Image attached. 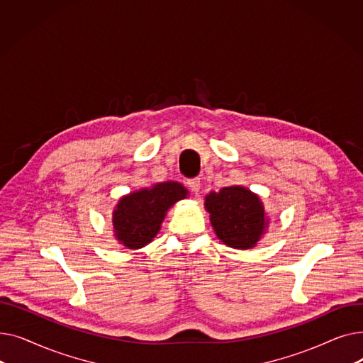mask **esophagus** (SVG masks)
Listing matches in <instances>:
<instances>
[{"mask_svg":"<svg viewBox=\"0 0 363 363\" xmlns=\"http://www.w3.org/2000/svg\"><path fill=\"white\" fill-rule=\"evenodd\" d=\"M188 186H189V189H191V191H193L196 196H199V194H200V186H201V182H200V179H199V178L189 179V181H188Z\"/></svg>","mask_w":363,"mask_h":363,"instance_id":"34e87169","label":"esophagus"}]
</instances>
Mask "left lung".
I'll use <instances>...</instances> for the list:
<instances>
[{
	"label": "left lung",
	"mask_w": 363,
	"mask_h": 363,
	"mask_svg": "<svg viewBox=\"0 0 363 363\" xmlns=\"http://www.w3.org/2000/svg\"><path fill=\"white\" fill-rule=\"evenodd\" d=\"M216 237L228 247L249 250L256 247L268 231L269 216L256 193L241 185L223 186L204 199Z\"/></svg>",
	"instance_id": "8db88e82"
}]
</instances>
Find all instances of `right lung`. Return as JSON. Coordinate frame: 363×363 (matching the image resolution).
<instances>
[{
	"mask_svg": "<svg viewBox=\"0 0 363 363\" xmlns=\"http://www.w3.org/2000/svg\"><path fill=\"white\" fill-rule=\"evenodd\" d=\"M188 194L182 184L167 181L121 197L111 213L114 238L130 250L150 244L159 234L172 206Z\"/></svg>",
	"mask_w": 363,
	"mask_h": 363,
	"instance_id": "right-lung-1",
	"label": "right lung"
}]
</instances>
